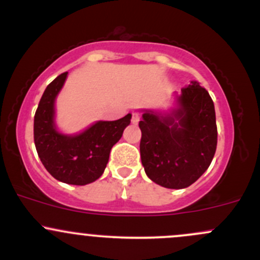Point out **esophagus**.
<instances>
[{
    "mask_svg": "<svg viewBox=\"0 0 260 260\" xmlns=\"http://www.w3.org/2000/svg\"><path fill=\"white\" fill-rule=\"evenodd\" d=\"M139 121H141V115H139L138 112H133L132 113V123L138 124Z\"/></svg>",
    "mask_w": 260,
    "mask_h": 260,
    "instance_id": "1",
    "label": "esophagus"
}]
</instances>
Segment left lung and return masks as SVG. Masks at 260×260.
<instances>
[{"mask_svg":"<svg viewBox=\"0 0 260 260\" xmlns=\"http://www.w3.org/2000/svg\"><path fill=\"white\" fill-rule=\"evenodd\" d=\"M142 117L139 149L148 178L168 189L193 184L210 167L217 147L215 106L206 88L191 81L169 115L144 111Z\"/></svg>","mask_w":260,"mask_h":260,"instance_id":"1","label":"left lung"}]
</instances>
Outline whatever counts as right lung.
<instances>
[{
	"mask_svg": "<svg viewBox=\"0 0 260 260\" xmlns=\"http://www.w3.org/2000/svg\"><path fill=\"white\" fill-rule=\"evenodd\" d=\"M68 73L48 85L34 115V144L45 169L56 180L86 185L98 180L106 168L112 147L131 123L128 113L117 121H99L76 136H65L54 123V102Z\"/></svg>",
	"mask_w": 260,
	"mask_h": 260,
	"instance_id": "add662e5",
	"label": "right lung"
}]
</instances>
